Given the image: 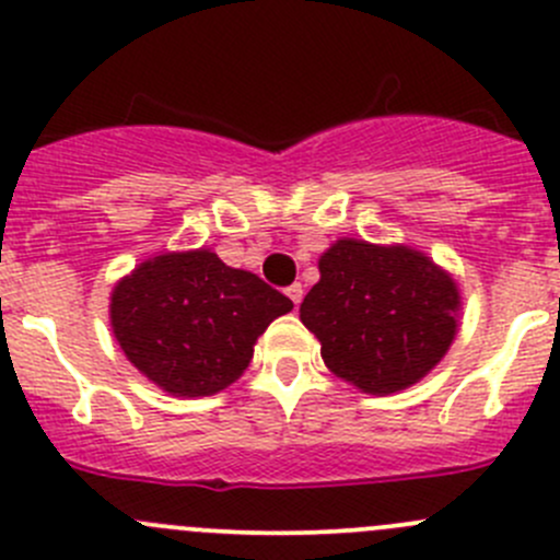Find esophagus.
<instances>
[{
	"instance_id": "obj_1",
	"label": "esophagus",
	"mask_w": 560,
	"mask_h": 560,
	"mask_svg": "<svg viewBox=\"0 0 560 560\" xmlns=\"http://www.w3.org/2000/svg\"><path fill=\"white\" fill-rule=\"evenodd\" d=\"M287 295H290V301L295 303V306H301V301H303V284L287 287Z\"/></svg>"
}]
</instances>
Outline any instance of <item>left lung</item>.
I'll list each match as a JSON object with an SVG mask.
<instances>
[{"label": "left lung", "instance_id": "8db88e82", "mask_svg": "<svg viewBox=\"0 0 560 560\" xmlns=\"http://www.w3.org/2000/svg\"><path fill=\"white\" fill-rule=\"evenodd\" d=\"M460 290L428 254L404 244L338 238L319 257V281L301 322L319 338L338 380L393 395L431 374L457 336Z\"/></svg>", "mask_w": 560, "mask_h": 560}]
</instances>
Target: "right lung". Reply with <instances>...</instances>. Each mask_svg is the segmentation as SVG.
Listing matches in <instances>:
<instances>
[{
	"label": "right lung",
	"instance_id": "right-lung-1",
	"mask_svg": "<svg viewBox=\"0 0 560 560\" xmlns=\"http://www.w3.org/2000/svg\"><path fill=\"white\" fill-rule=\"evenodd\" d=\"M292 301L211 248L143 259L110 292V327L129 363L178 398L230 387Z\"/></svg>",
	"mask_w": 560,
	"mask_h": 560
}]
</instances>
